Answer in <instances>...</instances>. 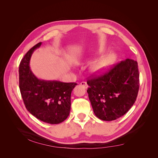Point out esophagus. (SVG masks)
Listing matches in <instances>:
<instances>
[{
	"mask_svg": "<svg viewBox=\"0 0 158 158\" xmlns=\"http://www.w3.org/2000/svg\"><path fill=\"white\" fill-rule=\"evenodd\" d=\"M80 85L82 86L83 88H85V89H87L88 87V84H87V82H86V81H82V82H81L80 83Z\"/></svg>",
	"mask_w": 158,
	"mask_h": 158,
	"instance_id": "esophagus-1",
	"label": "esophagus"
}]
</instances>
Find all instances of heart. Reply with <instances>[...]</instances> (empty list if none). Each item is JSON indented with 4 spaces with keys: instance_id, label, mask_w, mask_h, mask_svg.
Masks as SVG:
<instances>
[{
    "instance_id": "obj_1",
    "label": "heart",
    "mask_w": 158,
    "mask_h": 158,
    "mask_svg": "<svg viewBox=\"0 0 158 158\" xmlns=\"http://www.w3.org/2000/svg\"><path fill=\"white\" fill-rule=\"evenodd\" d=\"M103 49H100L99 52H102ZM116 60V55L114 52H110L93 61L89 66V70L94 75H102L110 68Z\"/></svg>"
}]
</instances>
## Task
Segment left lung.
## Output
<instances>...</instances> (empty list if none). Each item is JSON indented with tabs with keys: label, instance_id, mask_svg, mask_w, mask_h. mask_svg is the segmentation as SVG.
<instances>
[{
	"label": "left lung",
	"instance_id": "8db88e82",
	"mask_svg": "<svg viewBox=\"0 0 158 158\" xmlns=\"http://www.w3.org/2000/svg\"><path fill=\"white\" fill-rule=\"evenodd\" d=\"M87 92L93 112L103 121L115 120L131 108L139 89L138 64L126 59L100 76L88 79Z\"/></svg>",
	"mask_w": 158,
	"mask_h": 158
}]
</instances>
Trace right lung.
Returning a JSON list of instances; mask_svg holds the SVG:
<instances>
[{
    "instance_id": "add662e5",
    "label": "right lung",
    "mask_w": 158,
    "mask_h": 158,
    "mask_svg": "<svg viewBox=\"0 0 158 158\" xmlns=\"http://www.w3.org/2000/svg\"><path fill=\"white\" fill-rule=\"evenodd\" d=\"M39 43L24 56L19 66V86L27 110L38 119L51 124H59L69 116L71 93L77 83L38 79L31 72L30 60Z\"/></svg>"
}]
</instances>
